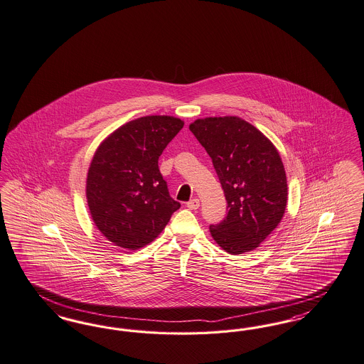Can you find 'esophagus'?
Segmentation results:
<instances>
[{
    "label": "esophagus",
    "instance_id": "34e87169",
    "mask_svg": "<svg viewBox=\"0 0 364 364\" xmlns=\"http://www.w3.org/2000/svg\"><path fill=\"white\" fill-rule=\"evenodd\" d=\"M199 199H192V200H189L188 203H187V207H188L189 210H198L199 208Z\"/></svg>",
    "mask_w": 364,
    "mask_h": 364
}]
</instances>
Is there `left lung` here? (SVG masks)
<instances>
[{"label":"left lung","instance_id":"obj_1","mask_svg":"<svg viewBox=\"0 0 364 364\" xmlns=\"http://www.w3.org/2000/svg\"><path fill=\"white\" fill-rule=\"evenodd\" d=\"M189 130L211 157L228 202L226 217L210 225V233L230 255L256 249L287 205L286 172L275 146L237 117L198 119Z\"/></svg>","mask_w":364,"mask_h":364}]
</instances>
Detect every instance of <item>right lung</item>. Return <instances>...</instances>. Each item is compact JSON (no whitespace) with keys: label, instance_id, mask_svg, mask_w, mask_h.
<instances>
[{"label":"right lung","instance_id":"obj_1","mask_svg":"<svg viewBox=\"0 0 364 364\" xmlns=\"http://www.w3.org/2000/svg\"><path fill=\"white\" fill-rule=\"evenodd\" d=\"M183 126L172 117H139L112 132L95 153L87 171V205L97 229L117 247H145L180 208L159 159Z\"/></svg>","mask_w":364,"mask_h":364}]
</instances>
